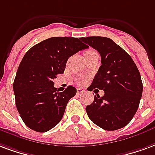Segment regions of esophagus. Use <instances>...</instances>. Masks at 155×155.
I'll return each instance as SVG.
<instances>
[{
  "mask_svg": "<svg viewBox=\"0 0 155 155\" xmlns=\"http://www.w3.org/2000/svg\"><path fill=\"white\" fill-rule=\"evenodd\" d=\"M83 93H84V89H77V94H83Z\"/></svg>",
  "mask_w": 155,
  "mask_h": 155,
  "instance_id": "obj_1",
  "label": "esophagus"
}]
</instances>
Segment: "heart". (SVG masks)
I'll use <instances>...</instances> for the list:
<instances>
[{
  "mask_svg": "<svg viewBox=\"0 0 155 155\" xmlns=\"http://www.w3.org/2000/svg\"><path fill=\"white\" fill-rule=\"evenodd\" d=\"M94 52H96V51H88L85 52V54H84V56H86V55H89V54H92V53H94ZM78 83L80 84H83L85 83V81H86V79L84 77H81L78 79Z\"/></svg>",
  "mask_w": 155,
  "mask_h": 155,
  "instance_id": "b5f03b06",
  "label": "heart"
}]
</instances>
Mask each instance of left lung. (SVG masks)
Masks as SVG:
<instances>
[{"label": "left lung", "instance_id": "obj_1", "mask_svg": "<svg viewBox=\"0 0 155 155\" xmlns=\"http://www.w3.org/2000/svg\"><path fill=\"white\" fill-rule=\"evenodd\" d=\"M81 40L99 52L102 65L89 90L103 89L86 107L89 119L106 130L126 127L138 109L143 84L137 66L127 51L105 37H86Z\"/></svg>", "mask_w": 155, "mask_h": 155}]
</instances>
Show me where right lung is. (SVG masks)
<instances>
[{"label":"right lung","instance_id":"1","mask_svg":"<svg viewBox=\"0 0 155 155\" xmlns=\"http://www.w3.org/2000/svg\"><path fill=\"white\" fill-rule=\"evenodd\" d=\"M85 48L77 38L53 37L25 53L15 78L14 93L17 110L28 128L46 132L60 122L76 89L68 86L58 92L53 80L64 73L69 57Z\"/></svg>","mask_w":155,"mask_h":155}]
</instances>
